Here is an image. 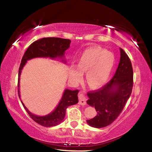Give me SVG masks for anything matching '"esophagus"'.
Masks as SVG:
<instances>
[{"label":"esophagus","mask_w":152,"mask_h":152,"mask_svg":"<svg viewBox=\"0 0 152 152\" xmlns=\"http://www.w3.org/2000/svg\"><path fill=\"white\" fill-rule=\"evenodd\" d=\"M78 99L79 102L78 103L81 105H85L86 104V98L83 92L80 91L78 94Z\"/></svg>","instance_id":"34e87169"}]
</instances>
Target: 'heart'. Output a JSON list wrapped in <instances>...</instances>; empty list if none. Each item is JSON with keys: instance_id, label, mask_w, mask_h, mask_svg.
Listing matches in <instances>:
<instances>
[{"instance_id": "heart-1", "label": "heart", "mask_w": 152, "mask_h": 152, "mask_svg": "<svg viewBox=\"0 0 152 152\" xmlns=\"http://www.w3.org/2000/svg\"><path fill=\"white\" fill-rule=\"evenodd\" d=\"M115 64L111 53L97 47L86 49L76 62V68H72L71 76L80 80L82 73L86 72V81L91 88L102 87L107 81Z\"/></svg>"}]
</instances>
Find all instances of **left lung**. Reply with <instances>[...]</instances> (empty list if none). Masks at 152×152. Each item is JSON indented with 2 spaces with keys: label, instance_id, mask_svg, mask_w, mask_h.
I'll return each instance as SVG.
<instances>
[{
  "label": "left lung",
  "instance_id": "8db88e82",
  "mask_svg": "<svg viewBox=\"0 0 152 152\" xmlns=\"http://www.w3.org/2000/svg\"><path fill=\"white\" fill-rule=\"evenodd\" d=\"M120 62L115 75L103 87L89 91L87 103L97 113L87 120L89 125L100 129L111 124L123 111L133 87V69L129 56L120 48Z\"/></svg>",
  "mask_w": 152,
  "mask_h": 152
}]
</instances>
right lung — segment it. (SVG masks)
<instances>
[{
	"instance_id": "add662e5",
	"label": "right lung",
	"mask_w": 152,
	"mask_h": 152,
	"mask_svg": "<svg viewBox=\"0 0 152 152\" xmlns=\"http://www.w3.org/2000/svg\"><path fill=\"white\" fill-rule=\"evenodd\" d=\"M71 41L67 39L58 37H45L40 39L32 43L26 50L22 58L18 72V91L20 99V77L22 68L24 66L27 61L36 57H49L50 58H60L62 59L64 56L65 50L69 48ZM62 62H66L64 59ZM78 90H65L60 102L55 109L50 114L45 116H37L29 111L21 101L23 107L28 112L33 120L39 124L45 127L56 126L61 123L64 120L66 110L68 107L75 105L78 102Z\"/></svg>"
}]
</instances>
